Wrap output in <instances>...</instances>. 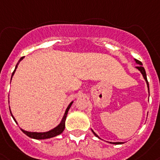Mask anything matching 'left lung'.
<instances>
[{
	"mask_svg": "<svg viewBox=\"0 0 160 160\" xmlns=\"http://www.w3.org/2000/svg\"><path fill=\"white\" fill-rule=\"evenodd\" d=\"M134 62H135L136 64H138V66L135 67V68H137V69H138V70L140 72H141V74L142 75V76H143L144 80H145L146 83H147V88H148V92H149V96H150L149 84H148V81H147V74H146V71H145V69H144V68H143V67H142V63L141 62H140V61L137 60V59H134ZM91 130H92V129H91ZM92 133H93L94 135H95L96 137H97V138H100V139H101V138H100L99 136L97 135V134H96V133H95V132L93 131V130H92ZM109 143H111V144H115V145H119V144H123V143H124V142H109Z\"/></svg>",
	"mask_w": 160,
	"mask_h": 160,
	"instance_id": "8db88e82",
	"label": "left lung"
}]
</instances>
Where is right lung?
<instances>
[{"label": "right lung", "mask_w": 160, "mask_h": 160, "mask_svg": "<svg viewBox=\"0 0 160 160\" xmlns=\"http://www.w3.org/2000/svg\"><path fill=\"white\" fill-rule=\"evenodd\" d=\"M23 59H24V57H22V58L20 59V60L18 61V63H17L16 67H15L14 71H13V74H12V77H13V75H14L15 72H16V69L18 68V65L19 64V63H20L21 61H22ZM12 77H11V80H12ZM73 101H72V102L69 104L68 106L67 107L66 110H65L64 114H63V118H62L61 122H59V124L57 126H55V128H53L52 130H48V131H46V132L26 131V130H24L23 129H22V128H21V130H22V131L25 134H26V135L28 136V137H30V138H34V139H39V140L47 139V138H53V137H55V136L59 135V134H62L63 130H64V129H65V121H66V118H67V115H68V113L69 109H70L71 106H72V103H73ZM9 110H10V108H9ZM10 113H11V116H12V118H13V120L15 121V122H16L17 124L18 125V122L16 121V119H15V118L13 117V115L12 114V112H11V111H10Z\"/></svg>", "instance_id": "1"}]
</instances>
